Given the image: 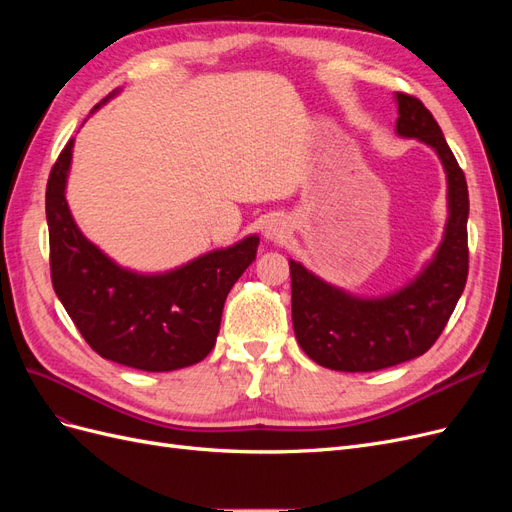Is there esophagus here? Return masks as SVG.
Here are the masks:
<instances>
[{
  "label": "esophagus",
  "instance_id": "obj_1",
  "mask_svg": "<svg viewBox=\"0 0 512 512\" xmlns=\"http://www.w3.org/2000/svg\"><path fill=\"white\" fill-rule=\"evenodd\" d=\"M286 232H288L286 222L277 220V218H275V220H269V222L265 224V237H267L269 241H280V239H284Z\"/></svg>",
  "mask_w": 512,
  "mask_h": 512
}]
</instances>
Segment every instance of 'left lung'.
Returning a JSON list of instances; mask_svg holds the SVG:
<instances>
[{
  "label": "left lung",
  "instance_id": "1",
  "mask_svg": "<svg viewBox=\"0 0 512 512\" xmlns=\"http://www.w3.org/2000/svg\"><path fill=\"white\" fill-rule=\"evenodd\" d=\"M397 134L436 151L446 173L448 218L436 254L414 280L382 297H356L290 260L292 327L309 359L335 371H378L425 354L468 280V183L421 100L395 94Z\"/></svg>",
  "mask_w": 512,
  "mask_h": 512
}]
</instances>
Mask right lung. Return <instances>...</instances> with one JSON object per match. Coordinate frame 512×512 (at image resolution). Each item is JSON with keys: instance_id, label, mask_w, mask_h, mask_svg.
Instances as JSON below:
<instances>
[{"instance_id": "1", "label": "right lung", "mask_w": 512, "mask_h": 512, "mask_svg": "<svg viewBox=\"0 0 512 512\" xmlns=\"http://www.w3.org/2000/svg\"><path fill=\"white\" fill-rule=\"evenodd\" d=\"M119 94L115 89L100 104ZM74 138L46 183L51 280L61 305L102 359L143 371H173L200 363L220 333L224 301L256 260L258 235L211 250L162 273L117 265L76 226L66 185Z\"/></svg>"}]
</instances>
